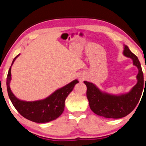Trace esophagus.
Instances as JSON below:
<instances>
[{"instance_id":"1","label":"esophagus","mask_w":146,"mask_h":146,"mask_svg":"<svg viewBox=\"0 0 146 146\" xmlns=\"http://www.w3.org/2000/svg\"><path fill=\"white\" fill-rule=\"evenodd\" d=\"M79 80H80L81 82H82V81L84 80V77H83V76H80V78H79Z\"/></svg>"}]
</instances>
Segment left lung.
Here are the masks:
<instances>
[{"label":"left lung","mask_w":146,"mask_h":146,"mask_svg":"<svg viewBox=\"0 0 146 146\" xmlns=\"http://www.w3.org/2000/svg\"><path fill=\"white\" fill-rule=\"evenodd\" d=\"M123 55L131 58L138 69V82L130 92L121 95H112L102 93L93 83L84 81L87 86L86 95L93 111L101 117L108 118L124 117L134 110L141 97L144 88V75L138 58L127 46H124ZM146 81V78H145Z\"/></svg>","instance_id":"1"}]
</instances>
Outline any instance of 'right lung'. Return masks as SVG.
<instances>
[{"mask_svg": "<svg viewBox=\"0 0 146 146\" xmlns=\"http://www.w3.org/2000/svg\"><path fill=\"white\" fill-rule=\"evenodd\" d=\"M19 55H17L14 58L11 65ZM11 67L9 69L7 76V90L9 99L20 114L26 119L36 123L50 122L61 115L64 110L66 98L73 91L76 84L78 82L77 80H73L68 85L56 90L46 99L35 102H26L17 99L9 88Z\"/></svg>", "mask_w": 146, "mask_h": 146, "instance_id": "1", "label": "right lung"}]
</instances>
